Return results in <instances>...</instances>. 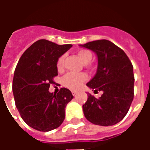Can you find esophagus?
I'll return each mask as SVG.
<instances>
[{"label":"esophagus","mask_w":150,"mask_h":150,"mask_svg":"<svg viewBox=\"0 0 150 150\" xmlns=\"http://www.w3.org/2000/svg\"><path fill=\"white\" fill-rule=\"evenodd\" d=\"M71 93H72V95H73V96H75V95L77 93V91H72Z\"/></svg>","instance_id":"esophagus-1"}]
</instances>
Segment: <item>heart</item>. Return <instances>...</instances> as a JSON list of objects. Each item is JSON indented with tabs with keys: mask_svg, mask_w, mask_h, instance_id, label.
<instances>
[{
	"mask_svg": "<svg viewBox=\"0 0 150 150\" xmlns=\"http://www.w3.org/2000/svg\"><path fill=\"white\" fill-rule=\"evenodd\" d=\"M78 55L82 59V61L86 64V67L88 68H91V62L93 58V54L91 51L88 49H81L78 51ZM64 59H65V55L62 54L57 60V68L59 70H62L63 67ZM87 79H88V75L85 73L69 72L63 76L62 83L67 88L71 90H77L81 87L83 83H84Z\"/></svg>",
	"mask_w": 150,
	"mask_h": 150,
	"instance_id": "obj_1",
	"label": "heart"
}]
</instances>
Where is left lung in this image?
Returning <instances> with one entry per match:
<instances>
[{
  "instance_id": "8db88e82",
  "label": "left lung",
  "mask_w": 150,
  "mask_h": 150,
  "mask_svg": "<svg viewBox=\"0 0 150 150\" xmlns=\"http://www.w3.org/2000/svg\"><path fill=\"white\" fill-rule=\"evenodd\" d=\"M97 54L98 68L87 85L95 92L102 91L96 99L88 95L83 105L86 119L102 126L120 122L129 112L134 96L133 67L125 51L108 40H96L83 45Z\"/></svg>"
}]
</instances>
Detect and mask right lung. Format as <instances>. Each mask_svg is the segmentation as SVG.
<instances>
[{
	"instance_id": "obj_1",
	"label": "right lung",
	"mask_w": 150,
	"mask_h": 150,
	"mask_svg": "<svg viewBox=\"0 0 150 150\" xmlns=\"http://www.w3.org/2000/svg\"><path fill=\"white\" fill-rule=\"evenodd\" d=\"M72 46L58 45L46 39L33 43L21 55L16 67L13 92L21 118L31 128L48 132L65 119V108L73 96L67 88L49 91L58 75L57 60Z\"/></svg>"
}]
</instances>
